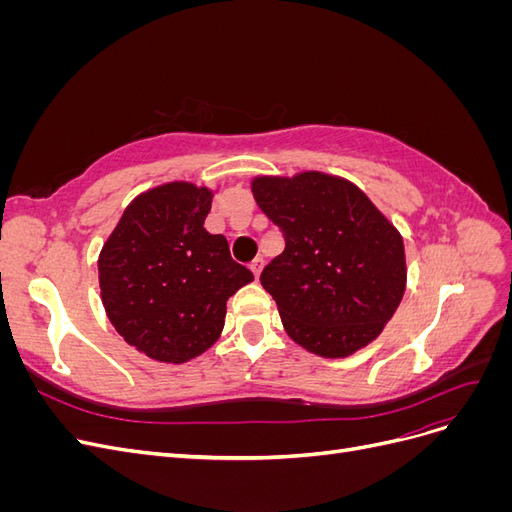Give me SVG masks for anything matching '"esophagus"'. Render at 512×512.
I'll list each match as a JSON object with an SVG mask.
<instances>
[{"label": "esophagus", "mask_w": 512, "mask_h": 512, "mask_svg": "<svg viewBox=\"0 0 512 512\" xmlns=\"http://www.w3.org/2000/svg\"><path fill=\"white\" fill-rule=\"evenodd\" d=\"M262 267H265V260H262V258H254V260H252V265H250V269H252V273H254V277H256V280H258V277H260V273H262Z\"/></svg>", "instance_id": "1"}]
</instances>
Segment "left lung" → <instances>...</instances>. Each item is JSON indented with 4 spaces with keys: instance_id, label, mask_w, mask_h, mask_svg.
<instances>
[{
    "instance_id": "left-lung-1",
    "label": "left lung",
    "mask_w": 512,
    "mask_h": 512,
    "mask_svg": "<svg viewBox=\"0 0 512 512\" xmlns=\"http://www.w3.org/2000/svg\"><path fill=\"white\" fill-rule=\"evenodd\" d=\"M252 194L286 237L260 284L288 337L324 359L369 346L406 292L401 232L359 185L320 170L258 175Z\"/></svg>"
}]
</instances>
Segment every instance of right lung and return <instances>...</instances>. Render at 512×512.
<instances>
[{"label": "right lung", "mask_w": 512, "mask_h": 512, "mask_svg": "<svg viewBox=\"0 0 512 512\" xmlns=\"http://www.w3.org/2000/svg\"><path fill=\"white\" fill-rule=\"evenodd\" d=\"M215 190L168 181L138 194L98 256L104 312L149 359L181 365L209 350L224 329L226 301L254 282L205 218Z\"/></svg>", "instance_id": "1"}]
</instances>
